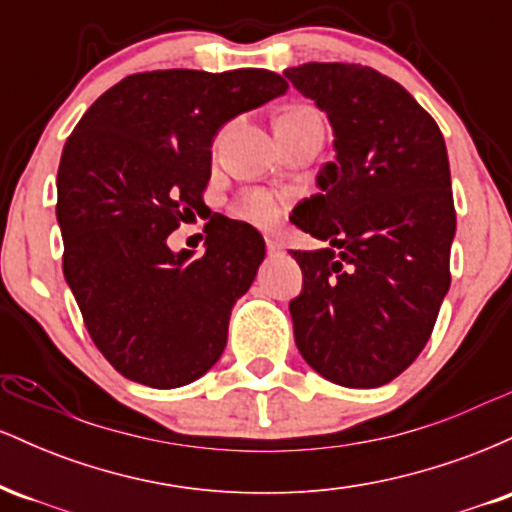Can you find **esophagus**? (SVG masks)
Returning <instances> with one entry per match:
<instances>
[{
    "label": "esophagus",
    "instance_id": "1",
    "mask_svg": "<svg viewBox=\"0 0 512 512\" xmlns=\"http://www.w3.org/2000/svg\"><path fill=\"white\" fill-rule=\"evenodd\" d=\"M281 243L279 240H276L274 236H267V252H269V257H274V255H281Z\"/></svg>",
    "mask_w": 512,
    "mask_h": 512
}]
</instances>
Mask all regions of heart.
<instances>
[{
	"mask_svg": "<svg viewBox=\"0 0 512 512\" xmlns=\"http://www.w3.org/2000/svg\"><path fill=\"white\" fill-rule=\"evenodd\" d=\"M317 115L313 108H305V105H298V108L286 110L279 120H289V117H308ZM286 204H289V197L281 195V192L272 190H248L243 197L233 204V214L238 219L252 223V226L269 228L274 223H279L281 216H284Z\"/></svg>",
	"mask_w": 512,
	"mask_h": 512,
	"instance_id": "1",
	"label": "heart"
}]
</instances>
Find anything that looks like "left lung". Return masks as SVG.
Segmentation results:
<instances>
[{"label":"left lung","instance_id":"8db88e82","mask_svg":"<svg viewBox=\"0 0 512 512\" xmlns=\"http://www.w3.org/2000/svg\"><path fill=\"white\" fill-rule=\"evenodd\" d=\"M325 110L337 161L291 221L327 240L291 250L303 291L289 303L301 356L344 387H380L424 351L450 289L455 202L445 139L390 76L349 62L284 72Z\"/></svg>","mask_w":512,"mask_h":512}]
</instances>
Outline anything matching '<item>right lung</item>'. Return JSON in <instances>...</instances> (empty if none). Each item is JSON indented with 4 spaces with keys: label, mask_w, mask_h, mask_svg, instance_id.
<instances>
[{
    "label": "right lung",
    "mask_w": 512,
    "mask_h": 512,
    "mask_svg": "<svg viewBox=\"0 0 512 512\" xmlns=\"http://www.w3.org/2000/svg\"><path fill=\"white\" fill-rule=\"evenodd\" d=\"M286 88L267 69L132 74L69 134L57 170L62 272L93 344L134 383L187 385L223 354L264 240L221 214L204 226L202 257L173 252L166 238L207 211L216 132Z\"/></svg>",
    "instance_id": "1"
}]
</instances>
